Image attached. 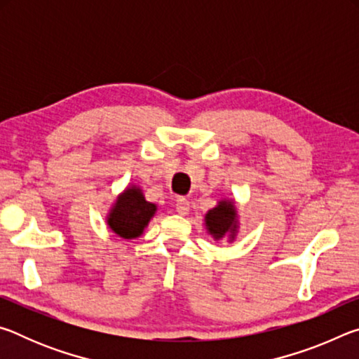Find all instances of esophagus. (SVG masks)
<instances>
[{
  "label": "esophagus",
  "mask_w": 359,
  "mask_h": 359,
  "mask_svg": "<svg viewBox=\"0 0 359 359\" xmlns=\"http://www.w3.org/2000/svg\"><path fill=\"white\" fill-rule=\"evenodd\" d=\"M175 210H177L179 215H187L188 212H190V203H188V199L179 198L177 201H175Z\"/></svg>",
  "instance_id": "esophagus-1"
}]
</instances>
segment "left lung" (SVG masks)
<instances>
[{
  "label": "left lung",
  "instance_id": "left-lung-1",
  "mask_svg": "<svg viewBox=\"0 0 359 359\" xmlns=\"http://www.w3.org/2000/svg\"><path fill=\"white\" fill-rule=\"evenodd\" d=\"M204 222L205 229L215 241L228 238L229 242H233L239 229L238 208L229 199H222L214 209L205 214Z\"/></svg>",
  "mask_w": 359,
  "mask_h": 359
}]
</instances>
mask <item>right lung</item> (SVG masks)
Returning <instances> with one entry per match:
<instances>
[{
    "label": "right lung",
    "instance_id": "right-lung-1",
    "mask_svg": "<svg viewBox=\"0 0 359 359\" xmlns=\"http://www.w3.org/2000/svg\"><path fill=\"white\" fill-rule=\"evenodd\" d=\"M156 204L149 203L137 185L120 193L106 217L107 226L123 239H136L156 214Z\"/></svg>",
    "mask_w": 359,
    "mask_h": 359
}]
</instances>
